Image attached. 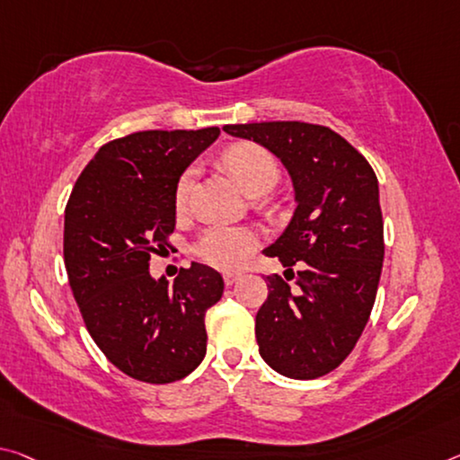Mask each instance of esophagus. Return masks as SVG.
<instances>
[{"instance_id": "esophagus-1", "label": "esophagus", "mask_w": 460, "mask_h": 460, "mask_svg": "<svg viewBox=\"0 0 460 460\" xmlns=\"http://www.w3.org/2000/svg\"><path fill=\"white\" fill-rule=\"evenodd\" d=\"M242 272H225L223 274V279H225V284H227V287H231V284H235L237 280H242Z\"/></svg>"}]
</instances>
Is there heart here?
<instances>
[{
  "label": "heart",
  "mask_w": 460,
  "mask_h": 460,
  "mask_svg": "<svg viewBox=\"0 0 460 460\" xmlns=\"http://www.w3.org/2000/svg\"><path fill=\"white\" fill-rule=\"evenodd\" d=\"M223 164L250 196L266 194L280 178V167L268 149L256 143H237L225 151ZM196 167H186L176 181L178 207H184L194 186ZM258 247V235L247 227L210 225L194 243L196 258L218 270H239Z\"/></svg>",
  "instance_id": "1"
}]
</instances>
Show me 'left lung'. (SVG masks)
I'll return each instance as SVG.
<instances>
[{"instance_id":"left-lung-1","label":"left lung","mask_w":460,"mask_h":460,"mask_svg":"<svg viewBox=\"0 0 460 460\" xmlns=\"http://www.w3.org/2000/svg\"><path fill=\"white\" fill-rule=\"evenodd\" d=\"M287 167L295 215L266 256L296 279L268 276L256 315L261 358L298 381L323 376L352 352L373 311L383 270V215L373 167L344 137L298 120L225 125ZM302 268L295 275L292 266ZM284 272V276H287Z\"/></svg>"}]
</instances>
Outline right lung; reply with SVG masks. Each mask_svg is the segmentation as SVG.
I'll list each match as a JSON object with an SVG mask.
<instances>
[{"label": "right lung", "instance_id": "add662e5", "mask_svg": "<svg viewBox=\"0 0 460 460\" xmlns=\"http://www.w3.org/2000/svg\"><path fill=\"white\" fill-rule=\"evenodd\" d=\"M221 135L141 130L102 145L65 208L63 253L87 332L122 373L164 385L207 354V309L221 298L217 270L181 268L173 287L149 274L151 253L176 227V181Z\"/></svg>", "mask_w": 460, "mask_h": 460}]
</instances>
